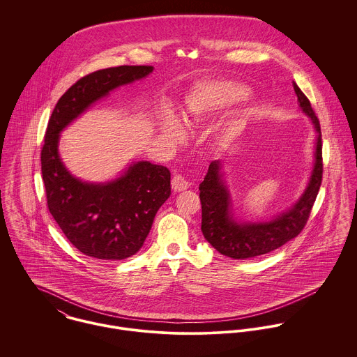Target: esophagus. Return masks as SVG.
I'll use <instances>...</instances> for the list:
<instances>
[{
  "label": "esophagus",
  "mask_w": 357,
  "mask_h": 357,
  "mask_svg": "<svg viewBox=\"0 0 357 357\" xmlns=\"http://www.w3.org/2000/svg\"><path fill=\"white\" fill-rule=\"evenodd\" d=\"M172 188L176 192L185 191L187 188H190V183L181 174H174V177L172 178Z\"/></svg>",
  "instance_id": "1"
}]
</instances>
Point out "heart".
<instances>
[{"mask_svg":"<svg viewBox=\"0 0 357 357\" xmlns=\"http://www.w3.org/2000/svg\"><path fill=\"white\" fill-rule=\"evenodd\" d=\"M249 96V88L234 81L201 82L195 85L185 98V108L183 112L184 121L188 125H194L218 111L245 102ZM160 126L165 133L173 137H180L183 135L181 123L176 115H163L160 119Z\"/></svg>","mask_w":357,"mask_h":357,"instance_id":"b5f03b06","label":"heart"}]
</instances>
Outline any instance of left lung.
<instances>
[{
	"mask_svg": "<svg viewBox=\"0 0 357 357\" xmlns=\"http://www.w3.org/2000/svg\"><path fill=\"white\" fill-rule=\"evenodd\" d=\"M298 105L310 118L317 133L314 162L306 188L298 201L268 221H241L234 215L232 199L225 185L222 162L213 160L199 184L202 204V234L204 239L220 253L235 259L266 255L294 239L305 227L312 206L316 201L323 174L321 132L317 116L301 89L293 82Z\"/></svg>",
	"mask_w": 357,
	"mask_h": 357,
	"instance_id": "obj_1",
	"label": "left lung"
}]
</instances>
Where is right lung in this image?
I'll return each instance as SVG.
<instances>
[{"mask_svg":"<svg viewBox=\"0 0 357 357\" xmlns=\"http://www.w3.org/2000/svg\"><path fill=\"white\" fill-rule=\"evenodd\" d=\"M153 70V66H119L95 71L77 81L52 112L41 151L48 207L70 243L85 255L115 261L136 255L156 211L170 197V172L149 160H135L114 180L84 181L60 158V133L109 92L146 78Z\"/></svg>","mask_w":357,"mask_h":357,"instance_id":"1","label":"right lung"}]
</instances>
